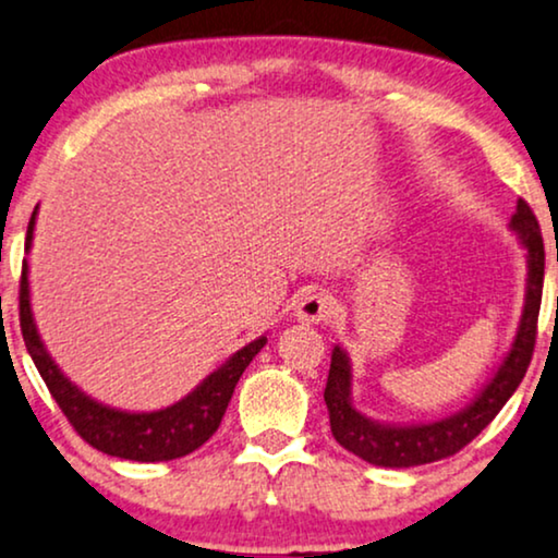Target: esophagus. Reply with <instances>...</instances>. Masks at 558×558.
I'll return each mask as SVG.
<instances>
[{"instance_id":"esophagus-1","label":"esophagus","mask_w":558,"mask_h":558,"mask_svg":"<svg viewBox=\"0 0 558 558\" xmlns=\"http://www.w3.org/2000/svg\"><path fill=\"white\" fill-rule=\"evenodd\" d=\"M331 314H335V299H331V293L322 291V288H314V291L301 295V301L295 303V319L299 322L319 324L327 322Z\"/></svg>"}]
</instances>
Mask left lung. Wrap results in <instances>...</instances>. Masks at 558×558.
Here are the masks:
<instances>
[{
  "instance_id": "obj_1",
  "label": "left lung",
  "mask_w": 558,
  "mask_h": 558,
  "mask_svg": "<svg viewBox=\"0 0 558 558\" xmlns=\"http://www.w3.org/2000/svg\"><path fill=\"white\" fill-rule=\"evenodd\" d=\"M510 229L518 236V242L523 244L527 259L525 303L523 314H520L518 331H514V340L510 350L505 352L502 363L497 365L495 376L486 380L484 389L466 407L458 409L456 414H448V417L435 422H417V425H393V422H378L365 417L361 409H355V404H352L350 357L340 344H335L324 401H327L329 409L331 435H335V440L344 450L373 463V466H422V463L440 461V458L453 456L463 446H469L497 417L499 409L507 404V399L518 389L527 365H531L535 324H538L541 312L543 267H546L541 227L523 197L518 201V208H514L510 218Z\"/></svg>"
}]
</instances>
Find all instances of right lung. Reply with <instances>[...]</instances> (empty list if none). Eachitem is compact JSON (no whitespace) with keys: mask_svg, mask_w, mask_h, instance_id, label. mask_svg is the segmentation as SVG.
Here are the masks:
<instances>
[{"mask_svg":"<svg viewBox=\"0 0 558 558\" xmlns=\"http://www.w3.org/2000/svg\"><path fill=\"white\" fill-rule=\"evenodd\" d=\"M35 216H38V206H35L31 223H27L25 252H31L33 246ZM20 327H23L25 348L31 352L35 368H38L56 404L61 407V412L66 414L76 433L102 453L138 463L174 461V458L201 448L221 425L239 378L267 342L263 335L244 344L227 363L218 365L210 376L203 378L187 397L174 401V404L154 409V412H129V409H116L92 399L56 365L51 352L40 340L38 324L33 316L27 259H23V280H20Z\"/></svg>","mask_w":558,"mask_h":558,"instance_id":"obj_1","label":"right lung"}]
</instances>
